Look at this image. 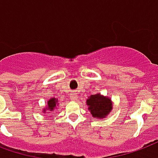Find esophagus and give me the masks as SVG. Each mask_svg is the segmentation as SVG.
<instances>
[{
	"label": "esophagus",
	"instance_id": "obj_1",
	"mask_svg": "<svg viewBox=\"0 0 158 158\" xmlns=\"http://www.w3.org/2000/svg\"><path fill=\"white\" fill-rule=\"evenodd\" d=\"M70 98H71V100H76L77 98V93H72L70 95Z\"/></svg>",
	"mask_w": 158,
	"mask_h": 158
}]
</instances>
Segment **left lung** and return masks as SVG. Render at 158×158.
Segmentation results:
<instances>
[{"label":"left lung","mask_w":158,"mask_h":158,"mask_svg":"<svg viewBox=\"0 0 158 158\" xmlns=\"http://www.w3.org/2000/svg\"><path fill=\"white\" fill-rule=\"evenodd\" d=\"M87 109L93 118H103L109 114L113 109V103L107 96L96 93L88 97L87 99Z\"/></svg>","instance_id":"obj_1"}]
</instances>
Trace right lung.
Masks as SVG:
<instances>
[{
	"label": "right lung",
	"mask_w": 158,
	"mask_h": 158,
	"mask_svg": "<svg viewBox=\"0 0 158 158\" xmlns=\"http://www.w3.org/2000/svg\"><path fill=\"white\" fill-rule=\"evenodd\" d=\"M59 104V100L55 98H51L47 101V105L44 109H43V113H47L49 114L50 112H54L55 109H57L56 107Z\"/></svg>",
	"instance_id": "obj_1"
}]
</instances>
